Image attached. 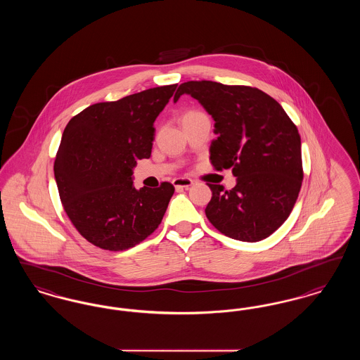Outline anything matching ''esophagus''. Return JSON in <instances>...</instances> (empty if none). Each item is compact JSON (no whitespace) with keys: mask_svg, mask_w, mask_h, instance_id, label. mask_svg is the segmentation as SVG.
<instances>
[{"mask_svg":"<svg viewBox=\"0 0 360 360\" xmlns=\"http://www.w3.org/2000/svg\"><path fill=\"white\" fill-rule=\"evenodd\" d=\"M172 184H174V186H175L176 190H179V188H188L193 185V179L185 178V176H179V178H175L172 181Z\"/></svg>","mask_w":360,"mask_h":360,"instance_id":"34e87169","label":"esophagus"}]
</instances>
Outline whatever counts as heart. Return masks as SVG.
I'll return each mask as SVG.
<instances>
[{"instance_id": "obj_1", "label": "heart", "mask_w": 360, "mask_h": 360, "mask_svg": "<svg viewBox=\"0 0 360 360\" xmlns=\"http://www.w3.org/2000/svg\"><path fill=\"white\" fill-rule=\"evenodd\" d=\"M191 113H194V112H190V113H188V115H191ZM188 115H186V116H188Z\"/></svg>"}]
</instances>
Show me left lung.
<instances>
[{
    "mask_svg": "<svg viewBox=\"0 0 360 360\" xmlns=\"http://www.w3.org/2000/svg\"><path fill=\"white\" fill-rule=\"evenodd\" d=\"M182 94L198 100L214 120L213 167L232 169L236 176L232 190L207 184L212 190L207 220L232 239L254 243L269 238L289 217L302 185L295 124L257 87L188 81L179 85L174 103Z\"/></svg>",
    "mask_w": 360,
    "mask_h": 360,
    "instance_id": "8db88e82",
    "label": "left lung"
}]
</instances>
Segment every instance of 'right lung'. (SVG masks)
<instances>
[{
    "label": "right lung",
    "mask_w": 360,
    "mask_h": 360,
    "mask_svg": "<svg viewBox=\"0 0 360 360\" xmlns=\"http://www.w3.org/2000/svg\"><path fill=\"white\" fill-rule=\"evenodd\" d=\"M176 86L90 105L66 125L53 163L55 181L70 221L96 247L128 250L162 223L175 188L162 182L137 190L132 169L137 159L151 156L154 121Z\"/></svg>",
    "instance_id": "obj_1"
}]
</instances>
